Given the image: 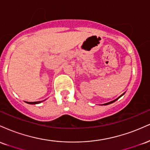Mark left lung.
Segmentation results:
<instances>
[{"mask_svg":"<svg viewBox=\"0 0 150 150\" xmlns=\"http://www.w3.org/2000/svg\"><path fill=\"white\" fill-rule=\"evenodd\" d=\"M125 94V93H123V94H121V95H120L119 97H118V98H117V99H115V100H113V101H110V102L106 103V104H103V105H108V104H112V103H113V102H115V101H116V100H118V99H119V98H120V97H122V96H123V94Z\"/></svg>","mask_w":150,"mask_h":150,"instance_id":"obj_1","label":"left lung"}]
</instances>
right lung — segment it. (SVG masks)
I'll return each instance as SVG.
<instances>
[{
    "instance_id": "1",
    "label": "right lung",
    "mask_w": 150,
    "mask_h": 150,
    "mask_svg": "<svg viewBox=\"0 0 150 150\" xmlns=\"http://www.w3.org/2000/svg\"><path fill=\"white\" fill-rule=\"evenodd\" d=\"M41 102H42V101H34V102H27V103H28V104H39V103H41Z\"/></svg>"
}]
</instances>
